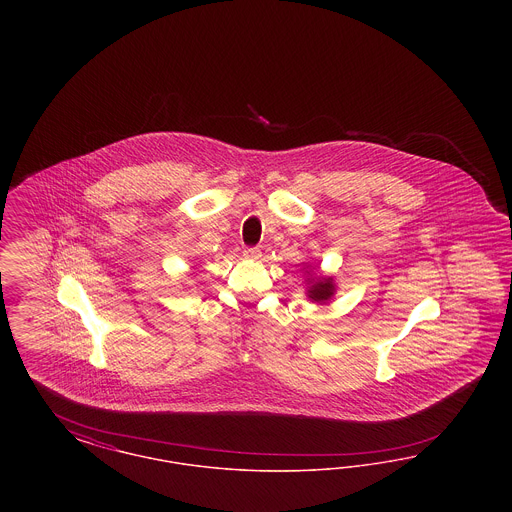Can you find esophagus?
Instances as JSON below:
<instances>
[{
  "mask_svg": "<svg viewBox=\"0 0 512 512\" xmlns=\"http://www.w3.org/2000/svg\"><path fill=\"white\" fill-rule=\"evenodd\" d=\"M244 257L245 259H251V261H257L261 257V249L259 247H245Z\"/></svg>",
  "mask_w": 512,
  "mask_h": 512,
  "instance_id": "34e87169",
  "label": "esophagus"
}]
</instances>
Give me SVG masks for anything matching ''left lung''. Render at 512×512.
<instances>
[{
    "mask_svg": "<svg viewBox=\"0 0 512 512\" xmlns=\"http://www.w3.org/2000/svg\"><path fill=\"white\" fill-rule=\"evenodd\" d=\"M334 292H336V286H334V278H330V276H318V278L309 280L307 295L315 303H326L328 299H332Z\"/></svg>",
    "mask_w": 512,
    "mask_h": 512,
    "instance_id": "1",
    "label": "left lung"
}]
</instances>
